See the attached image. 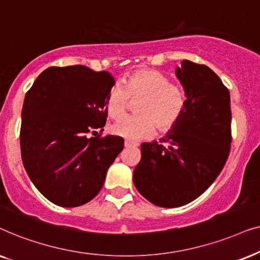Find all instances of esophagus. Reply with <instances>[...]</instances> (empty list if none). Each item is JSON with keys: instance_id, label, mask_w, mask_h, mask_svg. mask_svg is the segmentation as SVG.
<instances>
[{"instance_id": "obj_1", "label": "esophagus", "mask_w": 260, "mask_h": 260, "mask_svg": "<svg viewBox=\"0 0 260 260\" xmlns=\"http://www.w3.org/2000/svg\"><path fill=\"white\" fill-rule=\"evenodd\" d=\"M137 143H133V141H129V140H124V147H136L137 146Z\"/></svg>"}]
</instances>
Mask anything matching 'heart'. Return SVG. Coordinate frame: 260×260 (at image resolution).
<instances>
[{"label": "heart", "mask_w": 260, "mask_h": 260, "mask_svg": "<svg viewBox=\"0 0 260 260\" xmlns=\"http://www.w3.org/2000/svg\"><path fill=\"white\" fill-rule=\"evenodd\" d=\"M131 101L137 102V116L124 117L113 124L112 132L128 140L146 139L159 132L170 131L185 109V92L170 83L161 72L141 69L123 79L122 86H114L107 99V112L113 119L126 114Z\"/></svg>", "instance_id": "1"}]
</instances>
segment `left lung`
Segmentation results:
<instances>
[{
    "instance_id": "1",
    "label": "left lung",
    "mask_w": 260,
    "mask_h": 260,
    "mask_svg": "<svg viewBox=\"0 0 260 260\" xmlns=\"http://www.w3.org/2000/svg\"><path fill=\"white\" fill-rule=\"evenodd\" d=\"M176 76L186 105L161 141L141 144L133 182L151 203L175 208L202 195L223 169L231 150L230 91L206 65L183 60Z\"/></svg>"
}]
</instances>
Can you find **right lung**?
<instances>
[{"instance_id":"1","label":"right lung","mask_w":260,"mask_h":260,"mask_svg":"<svg viewBox=\"0 0 260 260\" xmlns=\"http://www.w3.org/2000/svg\"><path fill=\"white\" fill-rule=\"evenodd\" d=\"M114 84L107 71L52 67L27 91L20 131L22 162L36 188L54 205L69 208L91 201L123 150L121 137L98 136Z\"/></svg>"}]
</instances>
